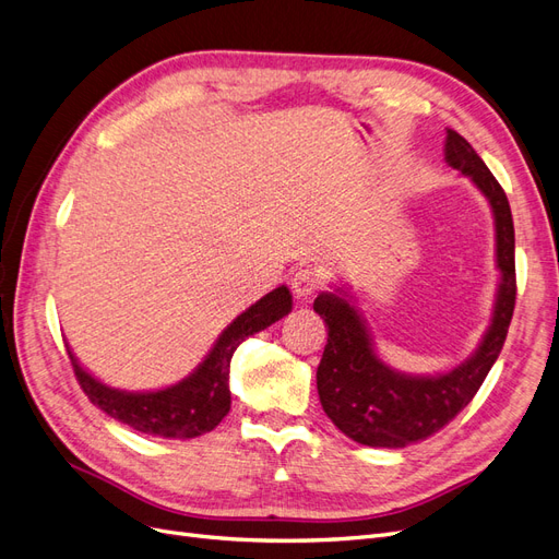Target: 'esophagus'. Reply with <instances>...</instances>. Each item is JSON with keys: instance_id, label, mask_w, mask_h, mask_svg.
Masks as SVG:
<instances>
[{"instance_id": "obj_1", "label": "esophagus", "mask_w": 559, "mask_h": 559, "mask_svg": "<svg viewBox=\"0 0 559 559\" xmlns=\"http://www.w3.org/2000/svg\"><path fill=\"white\" fill-rule=\"evenodd\" d=\"M321 289V277L312 267H298L292 275V292L296 298H308Z\"/></svg>"}]
</instances>
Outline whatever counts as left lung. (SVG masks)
Returning a JSON list of instances; mask_svg holds the SVG:
<instances>
[{"instance_id": "obj_1", "label": "left lung", "mask_w": 559, "mask_h": 559, "mask_svg": "<svg viewBox=\"0 0 559 559\" xmlns=\"http://www.w3.org/2000/svg\"><path fill=\"white\" fill-rule=\"evenodd\" d=\"M445 160L471 177L489 200L497 226L501 273L495 317L480 347L443 376H405L384 366L359 312L337 294H321L314 312L326 321L329 341L317 368L321 408L352 441L370 448H405L441 431L485 382L506 343L515 310V230L509 198L460 132L448 130Z\"/></svg>"}]
</instances>
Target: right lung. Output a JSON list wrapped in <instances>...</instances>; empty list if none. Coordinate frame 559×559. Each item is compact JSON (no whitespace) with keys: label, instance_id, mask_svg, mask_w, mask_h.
Instances as JSON below:
<instances>
[{"label":"right lung","instance_id":"add662e5","mask_svg":"<svg viewBox=\"0 0 559 559\" xmlns=\"http://www.w3.org/2000/svg\"><path fill=\"white\" fill-rule=\"evenodd\" d=\"M286 312H292V294L286 286H277L218 335L207 359L189 378L167 389H158V392L134 394L111 389L86 373L70 347L67 352H70L81 389L99 411L142 433L158 438H195L212 431L230 411L228 368L233 352L245 337L275 324Z\"/></svg>","mask_w":559,"mask_h":559}]
</instances>
